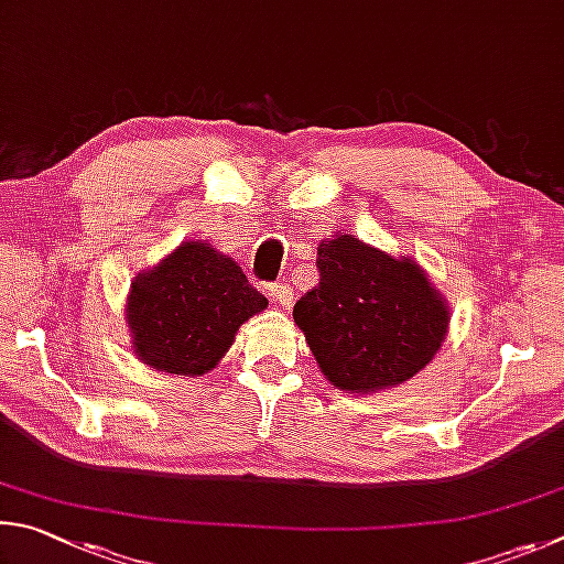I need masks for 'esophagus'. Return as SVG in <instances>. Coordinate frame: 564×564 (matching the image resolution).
Masks as SVG:
<instances>
[{
  "mask_svg": "<svg viewBox=\"0 0 564 564\" xmlns=\"http://www.w3.org/2000/svg\"><path fill=\"white\" fill-rule=\"evenodd\" d=\"M270 294L276 300V304H282V307H292L294 294H292V288H290L288 282H272L270 284Z\"/></svg>",
  "mask_w": 564,
  "mask_h": 564,
  "instance_id": "1",
  "label": "esophagus"
}]
</instances>
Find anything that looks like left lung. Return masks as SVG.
Returning a JSON list of instances; mask_svg holds the SVG:
<instances>
[{
  "label": "left lung",
  "instance_id": "1",
  "mask_svg": "<svg viewBox=\"0 0 564 564\" xmlns=\"http://www.w3.org/2000/svg\"><path fill=\"white\" fill-rule=\"evenodd\" d=\"M317 270L319 284L292 314L334 387H397L436 357L451 317L416 262L339 235L319 245Z\"/></svg>",
  "mask_w": 564,
  "mask_h": 564
}]
</instances>
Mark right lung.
Here are the masks:
<instances>
[{
    "mask_svg": "<svg viewBox=\"0 0 564 564\" xmlns=\"http://www.w3.org/2000/svg\"><path fill=\"white\" fill-rule=\"evenodd\" d=\"M267 300L230 257L207 242H183L165 260L138 274L126 319L133 351L165 373H205L232 347L237 329Z\"/></svg>",
    "mask_w": 564,
    "mask_h": 564,
    "instance_id": "right-lung-1",
    "label": "right lung"
}]
</instances>
